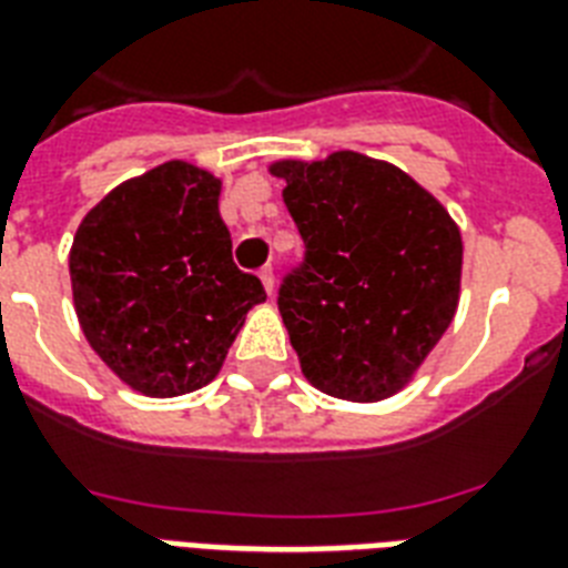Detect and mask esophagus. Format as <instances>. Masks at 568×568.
<instances>
[{
	"label": "esophagus",
	"instance_id": "esophagus-1",
	"mask_svg": "<svg viewBox=\"0 0 568 568\" xmlns=\"http://www.w3.org/2000/svg\"><path fill=\"white\" fill-rule=\"evenodd\" d=\"M258 280H262V285H265L267 294H274V267L265 265L262 271H258Z\"/></svg>",
	"mask_w": 568,
	"mask_h": 568
}]
</instances>
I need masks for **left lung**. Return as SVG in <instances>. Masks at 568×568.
<instances>
[{"instance_id": "left-lung-1", "label": "left lung", "mask_w": 568, "mask_h": 568, "mask_svg": "<svg viewBox=\"0 0 568 568\" xmlns=\"http://www.w3.org/2000/svg\"><path fill=\"white\" fill-rule=\"evenodd\" d=\"M271 173L306 247L276 294L303 374L342 400L395 395L457 312V223L395 164L351 150Z\"/></svg>"}]
</instances>
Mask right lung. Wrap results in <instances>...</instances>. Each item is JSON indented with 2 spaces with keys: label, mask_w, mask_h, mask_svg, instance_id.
<instances>
[{
  "label": "right lung",
  "mask_w": 568,
  "mask_h": 568,
  "mask_svg": "<svg viewBox=\"0 0 568 568\" xmlns=\"http://www.w3.org/2000/svg\"><path fill=\"white\" fill-rule=\"evenodd\" d=\"M221 180L164 162L84 214L70 250L75 315L100 359L138 392L173 397L212 383L244 315L265 301L232 262Z\"/></svg>",
  "instance_id": "right-lung-1"
}]
</instances>
